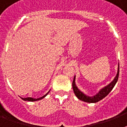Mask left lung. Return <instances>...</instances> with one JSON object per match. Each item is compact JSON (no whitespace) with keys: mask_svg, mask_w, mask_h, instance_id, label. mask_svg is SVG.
Here are the masks:
<instances>
[{"mask_svg":"<svg viewBox=\"0 0 127 127\" xmlns=\"http://www.w3.org/2000/svg\"><path fill=\"white\" fill-rule=\"evenodd\" d=\"M119 74V64H118V68H117V75L115 76V77L114 78V79L113 80V81H111L110 83L108 85H107L105 87H103V88H101L100 90L96 94L93 95V96H89L83 93L82 91H80L77 87L76 84L75 80L76 76H74V78L73 82H72V88H73V91L74 92V94L76 95V96L77 97L78 99H79L80 100H82L84 101V102L87 103H96L98 102L99 101L101 100L102 99H103L105 96H107V95L109 94L111 91L112 90L113 88H114L115 85L116 84L118 80Z\"/></svg>","mask_w":127,"mask_h":127,"instance_id":"left-lung-1","label":"left lung"}]
</instances>
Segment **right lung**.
<instances>
[{"label":"right lung","mask_w":127,"mask_h":127,"mask_svg":"<svg viewBox=\"0 0 127 127\" xmlns=\"http://www.w3.org/2000/svg\"><path fill=\"white\" fill-rule=\"evenodd\" d=\"M50 91V90H49ZM49 91L48 92L47 94H46L45 95H44L43 96L41 97H39V98H33V97H21L22 98V99H23V100L24 101H38V100H40V99H42L43 98H44L47 95L49 94Z\"/></svg>","instance_id":"right-lung-1"}]
</instances>
